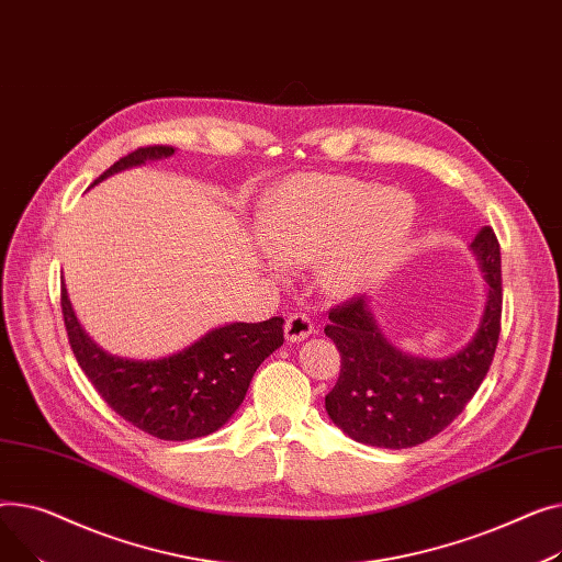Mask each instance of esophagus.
<instances>
[{"label":"esophagus","instance_id":"34e87169","mask_svg":"<svg viewBox=\"0 0 562 562\" xmlns=\"http://www.w3.org/2000/svg\"><path fill=\"white\" fill-rule=\"evenodd\" d=\"M315 334V326L311 322L308 315L304 313H292L285 319V338L290 342H304L306 338H311Z\"/></svg>","mask_w":562,"mask_h":562}]
</instances>
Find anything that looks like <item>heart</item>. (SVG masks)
Here are the masks:
<instances>
[{
  "label": "heart",
  "instance_id": "heart-1",
  "mask_svg": "<svg viewBox=\"0 0 562 562\" xmlns=\"http://www.w3.org/2000/svg\"><path fill=\"white\" fill-rule=\"evenodd\" d=\"M415 226L406 194L349 179L300 177L272 192L260 236L285 266L317 260V281L336 300L374 288L404 254Z\"/></svg>",
  "mask_w": 562,
  "mask_h": 562
}]
</instances>
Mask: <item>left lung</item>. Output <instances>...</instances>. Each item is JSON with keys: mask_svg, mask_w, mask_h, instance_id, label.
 <instances>
[{"mask_svg": "<svg viewBox=\"0 0 562 562\" xmlns=\"http://www.w3.org/2000/svg\"><path fill=\"white\" fill-rule=\"evenodd\" d=\"M470 249L485 279V306L472 340L451 356L426 358L394 347L368 296L328 313L324 334L336 342L342 368L326 394V413L351 440L383 449L422 445L474 397L502 331V251L490 226H481Z\"/></svg>", "mask_w": 562, "mask_h": 562, "instance_id": "1", "label": "left lung"}]
</instances>
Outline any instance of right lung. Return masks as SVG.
I'll list each match as a JSON object with an SVG mask.
<instances>
[{
  "mask_svg": "<svg viewBox=\"0 0 562 562\" xmlns=\"http://www.w3.org/2000/svg\"><path fill=\"white\" fill-rule=\"evenodd\" d=\"M172 154V147L162 145L140 147L113 162L92 186ZM60 294L70 347L94 390L120 417L158 440H194L222 428L240 408L260 362L283 345V317H270L215 326L162 358H122L86 334L68 288L63 285Z\"/></svg>",
  "mask_w": 562,
  "mask_h": 562,
  "instance_id": "obj_1",
  "label": "right lung"
}]
</instances>
